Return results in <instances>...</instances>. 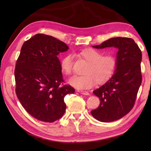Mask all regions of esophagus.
Wrapping results in <instances>:
<instances>
[{
    "label": "esophagus",
    "mask_w": 151,
    "mask_h": 151,
    "mask_svg": "<svg viewBox=\"0 0 151 151\" xmlns=\"http://www.w3.org/2000/svg\"><path fill=\"white\" fill-rule=\"evenodd\" d=\"M78 93H81L82 95H89V93L86 91H81V90H78L77 91Z\"/></svg>",
    "instance_id": "34e87169"
}]
</instances>
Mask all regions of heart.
<instances>
[{"instance_id": "1", "label": "heart", "mask_w": 151, "mask_h": 151, "mask_svg": "<svg viewBox=\"0 0 151 151\" xmlns=\"http://www.w3.org/2000/svg\"><path fill=\"white\" fill-rule=\"evenodd\" d=\"M81 56L88 62L83 75H75L69 80V84L78 89H87L97 83H102L110 78L116 69L117 60L113 56H103L100 51L93 49L82 50ZM73 56L67 54L61 60L60 67L65 75H70L73 69Z\"/></svg>"}]
</instances>
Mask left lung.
<instances>
[{
  "label": "left lung",
  "instance_id": "obj_1",
  "mask_svg": "<svg viewBox=\"0 0 151 151\" xmlns=\"http://www.w3.org/2000/svg\"><path fill=\"white\" fill-rule=\"evenodd\" d=\"M95 49L115 47L118 49L117 65L114 75L100 88L93 91L101 101L99 106L91 111L101 122L116 121L127 115L133 108L142 84V51L132 38L112 37Z\"/></svg>",
  "mask_w": 151,
  "mask_h": 151
}]
</instances>
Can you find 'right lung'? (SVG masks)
<instances>
[{"label":"right lung","instance_id":"obj_1","mask_svg":"<svg viewBox=\"0 0 151 151\" xmlns=\"http://www.w3.org/2000/svg\"><path fill=\"white\" fill-rule=\"evenodd\" d=\"M67 45L52 36L38 34L22 45L15 69L16 94L28 114L52 123L63 116L64 97L74 93L63 82L58 55L68 50Z\"/></svg>","mask_w":151,"mask_h":151}]
</instances>
